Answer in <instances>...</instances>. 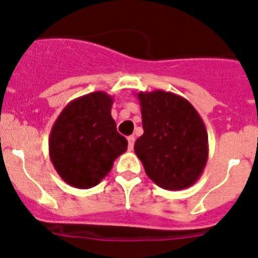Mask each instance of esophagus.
<instances>
[{
  "instance_id": "1",
  "label": "esophagus",
  "mask_w": 258,
  "mask_h": 258,
  "mask_svg": "<svg viewBox=\"0 0 258 258\" xmlns=\"http://www.w3.org/2000/svg\"><path fill=\"white\" fill-rule=\"evenodd\" d=\"M134 142H136V137L134 136L127 137V145H129V150H131V151L134 149Z\"/></svg>"
}]
</instances>
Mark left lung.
<instances>
[{
	"mask_svg": "<svg viewBox=\"0 0 258 258\" xmlns=\"http://www.w3.org/2000/svg\"><path fill=\"white\" fill-rule=\"evenodd\" d=\"M143 134L134 151L146 174L165 190L190 187L208 159L206 125L192 104L169 92L138 93Z\"/></svg>",
	"mask_w": 258,
	"mask_h": 258,
	"instance_id": "8db88e82",
	"label": "left lung"
}]
</instances>
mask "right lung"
I'll return each instance as SVG.
<instances>
[{
    "mask_svg": "<svg viewBox=\"0 0 258 258\" xmlns=\"http://www.w3.org/2000/svg\"><path fill=\"white\" fill-rule=\"evenodd\" d=\"M113 99L103 92L80 97L66 106L49 138L51 163L63 181L77 188L98 184L127 149L111 116Z\"/></svg>",
    "mask_w": 258,
    "mask_h": 258,
    "instance_id": "obj_1",
    "label": "right lung"
}]
</instances>
